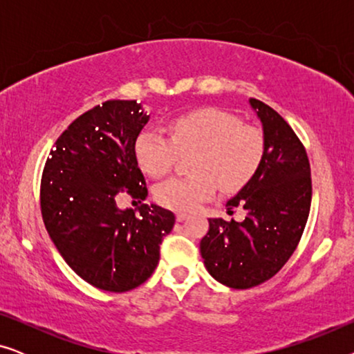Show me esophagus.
<instances>
[{
  "mask_svg": "<svg viewBox=\"0 0 354 354\" xmlns=\"http://www.w3.org/2000/svg\"><path fill=\"white\" fill-rule=\"evenodd\" d=\"M176 219H177V222H183L187 219V214H185V212H177Z\"/></svg>",
  "mask_w": 354,
  "mask_h": 354,
  "instance_id": "esophagus-1",
  "label": "esophagus"
}]
</instances>
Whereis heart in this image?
<instances>
[{
	"mask_svg": "<svg viewBox=\"0 0 354 354\" xmlns=\"http://www.w3.org/2000/svg\"><path fill=\"white\" fill-rule=\"evenodd\" d=\"M171 138L156 130L140 133L135 156L140 167L151 177L171 171L178 153L196 151L192 177H172L159 183L154 196L159 205L187 212L221 185L239 190L251 180L264 154V140L258 129L240 122L234 114L216 108H201L174 118L169 122Z\"/></svg>",
	"mask_w": 354,
	"mask_h": 354,
	"instance_id": "obj_1",
	"label": "heart"
}]
</instances>
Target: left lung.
<instances>
[{
  "label": "left lung",
  "instance_id": "left-lung-1",
  "mask_svg": "<svg viewBox=\"0 0 354 354\" xmlns=\"http://www.w3.org/2000/svg\"><path fill=\"white\" fill-rule=\"evenodd\" d=\"M263 124L264 154L251 180L227 201L245 219H209L200 251L217 282L251 288L274 277L297 250L311 209V167L303 143L277 111L250 98Z\"/></svg>",
  "mask_w": 354,
  "mask_h": 354
}]
</instances>
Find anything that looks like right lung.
<instances>
[{
    "label": "right lung",
    "instance_id": "obj_1",
    "mask_svg": "<svg viewBox=\"0 0 354 354\" xmlns=\"http://www.w3.org/2000/svg\"><path fill=\"white\" fill-rule=\"evenodd\" d=\"M149 115L135 100H111L77 118L50 151L40 205L48 235L74 272L122 293L151 277L176 216L156 205L119 209L115 196H148L135 142Z\"/></svg>",
    "mask_w": 354,
    "mask_h": 354
}]
</instances>
